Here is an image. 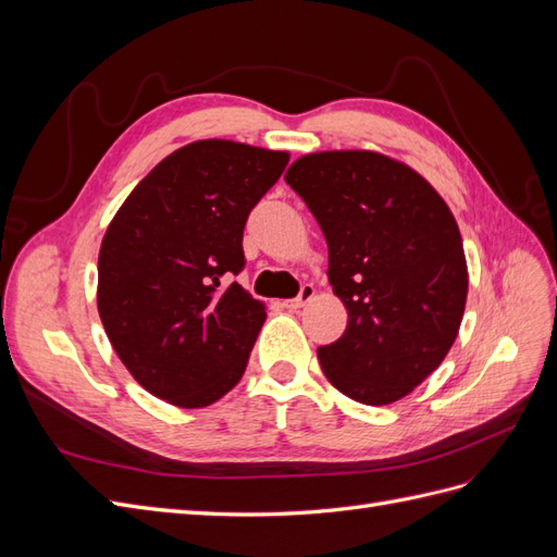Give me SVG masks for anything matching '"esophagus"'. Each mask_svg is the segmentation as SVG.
I'll return each mask as SVG.
<instances>
[{"instance_id":"1","label":"esophagus","mask_w":557,"mask_h":557,"mask_svg":"<svg viewBox=\"0 0 557 557\" xmlns=\"http://www.w3.org/2000/svg\"><path fill=\"white\" fill-rule=\"evenodd\" d=\"M313 295H315V288H313V285H301L299 295H297L295 299H285V301H281V307H283V309H290V311L301 309L305 305H309V301L313 299Z\"/></svg>"}]
</instances>
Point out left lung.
I'll list each match as a JSON object with an SVG mask.
<instances>
[{"label":"left lung","mask_w":557,"mask_h":557,"mask_svg":"<svg viewBox=\"0 0 557 557\" xmlns=\"http://www.w3.org/2000/svg\"><path fill=\"white\" fill-rule=\"evenodd\" d=\"M285 183L327 242V276L348 325L318 348L327 381L369 407L407 397L458 336L469 274L458 223L409 164L374 150H323Z\"/></svg>","instance_id":"left-lung-1"}]
</instances>
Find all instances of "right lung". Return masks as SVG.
<instances>
[{"instance_id": "obj_1", "label": "right lung", "mask_w": 557, "mask_h": 557, "mask_svg": "<svg viewBox=\"0 0 557 557\" xmlns=\"http://www.w3.org/2000/svg\"><path fill=\"white\" fill-rule=\"evenodd\" d=\"M288 160L285 150L193 141L113 215L99 248L97 309L117 358L150 395L201 409L244 376L267 309L225 278L244 269L246 218Z\"/></svg>"}]
</instances>
